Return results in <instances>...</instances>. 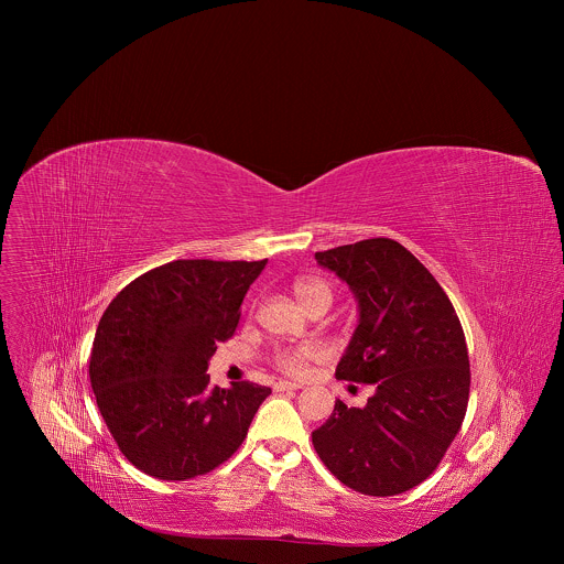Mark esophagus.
Returning <instances> with one entry per match:
<instances>
[{"mask_svg":"<svg viewBox=\"0 0 564 564\" xmlns=\"http://www.w3.org/2000/svg\"><path fill=\"white\" fill-rule=\"evenodd\" d=\"M273 389H275L278 393H280V391H297V389H302V384H295V382H278Z\"/></svg>","mask_w":564,"mask_h":564,"instance_id":"obj_1","label":"esophagus"}]
</instances>
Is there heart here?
I'll return each mask as SVG.
<instances>
[{
	"instance_id": "obj_1",
	"label": "heart",
	"mask_w": 564,
	"mask_h": 564,
	"mask_svg": "<svg viewBox=\"0 0 564 564\" xmlns=\"http://www.w3.org/2000/svg\"><path fill=\"white\" fill-rule=\"evenodd\" d=\"M293 293L297 302L304 308H311L319 300H329V289L323 284L322 280L315 278H300L293 284ZM317 356L313 347H295L278 354V367L291 376H302L308 367V362Z\"/></svg>"
}]
</instances>
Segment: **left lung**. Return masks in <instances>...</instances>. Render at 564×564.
Masks as SVG:
<instances>
[{
	"label": "left lung",
	"instance_id": "1",
	"mask_svg": "<svg viewBox=\"0 0 564 564\" xmlns=\"http://www.w3.org/2000/svg\"><path fill=\"white\" fill-rule=\"evenodd\" d=\"M358 302L338 380L373 384L362 408L334 403L313 432L329 474L373 497L423 482L456 438L469 403V354L434 275L398 241L367 239L315 253Z\"/></svg>",
	"mask_w": 564,
	"mask_h": 564
}]
</instances>
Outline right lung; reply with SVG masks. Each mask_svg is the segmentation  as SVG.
<instances>
[{"label": "right lung", "instance_id": "add662e5", "mask_svg": "<svg viewBox=\"0 0 564 564\" xmlns=\"http://www.w3.org/2000/svg\"><path fill=\"white\" fill-rule=\"evenodd\" d=\"M264 264L173 260L132 280L101 315L90 387L121 454L143 474L191 480L241 447L271 389L210 387L206 371Z\"/></svg>", "mask_w": 564, "mask_h": 564}]
</instances>
